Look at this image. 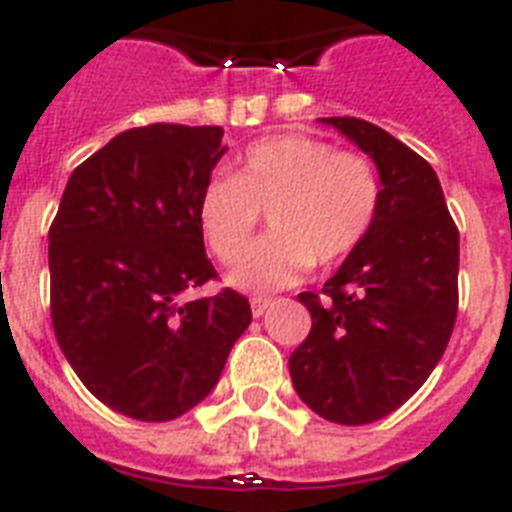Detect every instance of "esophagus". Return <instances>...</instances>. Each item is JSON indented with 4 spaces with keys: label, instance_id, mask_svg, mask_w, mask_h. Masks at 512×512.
<instances>
[{
    "label": "esophagus",
    "instance_id": "obj_1",
    "mask_svg": "<svg viewBox=\"0 0 512 512\" xmlns=\"http://www.w3.org/2000/svg\"><path fill=\"white\" fill-rule=\"evenodd\" d=\"M273 304V301L270 299H262V296H255V299L250 301V306H252V314H255V317H262V314H265V311H268V306Z\"/></svg>",
    "mask_w": 512,
    "mask_h": 512
}]
</instances>
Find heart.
I'll return each instance as SVG.
<instances>
[{
	"label": "heart",
	"instance_id": "heart-1",
	"mask_svg": "<svg viewBox=\"0 0 512 512\" xmlns=\"http://www.w3.org/2000/svg\"><path fill=\"white\" fill-rule=\"evenodd\" d=\"M379 208L381 182L371 159L317 136L281 133L247 146L237 175L208 182L198 221L216 260L231 265L268 212L271 234L242 258L231 283L278 291L314 262L335 265L358 250Z\"/></svg>",
	"mask_w": 512,
	"mask_h": 512
}]
</instances>
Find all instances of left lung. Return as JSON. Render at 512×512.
<instances>
[{
  "label": "left lung",
  "instance_id": "left-lung-1",
  "mask_svg": "<svg viewBox=\"0 0 512 512\" xmlns=\"http://www.w3.org/2000/svg\"><path fill=\"white\" fill-rule=\"evenodd\" d=\"M376 162V224L319 293L288 358L293 389L324 420L366 425L402 407L441 361L459 311V229L420 154L361 118H322Z\"/></svg>",
  "mask_w": 512,
  "mask_h": 512
}]
</instances>
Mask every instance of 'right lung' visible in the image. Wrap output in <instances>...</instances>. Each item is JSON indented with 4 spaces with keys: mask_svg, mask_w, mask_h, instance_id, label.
Returning <instances> with one entry per match:
<instances>
[{
    "mask_svg": "<svg viewBox=\"0 0 512 512\" xmlns=\"http://www.w3.org/2000/svg\"><path fill=\"white\" fill-rule=\"evenodd\" d=\"M221 126L128 128L71 172L48 231L51 322L59 348L110 410L167 422L219 381L252 322L203 247L198 201L226 146Z\"/></svg>",
    "mask_w": 512,
    "mask_h": 512,
    "instance_id": "obj_1",
    "label": "right lung"
}]
</instances>
